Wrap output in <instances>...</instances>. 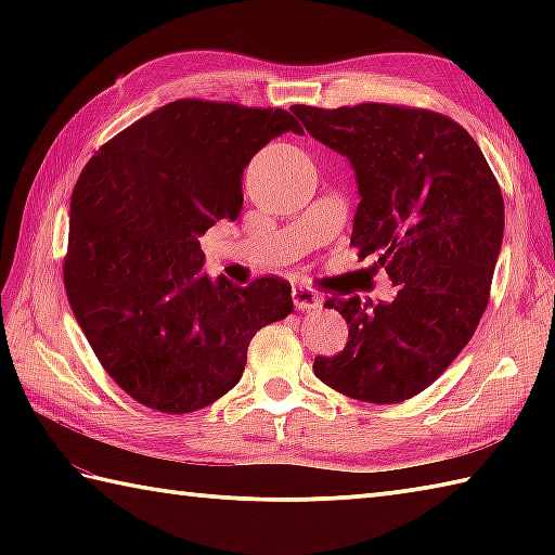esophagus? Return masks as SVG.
Masks as SVG:
<instances>
[{
    "instance_id": "34e87169",
    "label": "esophagus",
    "mask_w": 555,
    "mask_h": 555,
    "mask_svg": "<svg viewBox=\"0 0 555 555\" xmlns=\"http://www.w3.org/2000/svg\"><path fill=\"white\" fill-rule=\"evenodd\" d=\"M293 302H296V308L308 312V310H317L322 305L320 293L308 288V286H296L293 288Z\"/></svg>"
}]
</instances>
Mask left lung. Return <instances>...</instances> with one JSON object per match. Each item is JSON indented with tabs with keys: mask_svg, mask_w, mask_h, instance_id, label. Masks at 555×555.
<instances>
[{
	"mask_svg": "<svg viewBox=\"0 0 555 555\" xmlns=\"http://www.w3.org/2000/svg\"><path fill=\"white\" fill-rule=\"evenodd\" d=\"M312 138L356 169L350 245L376 255L393 302L328 298L348 344L314 374L367 403H400L446 372L485 314L503 241V195L479 145L446 114L403 104L291 107Z\"/></svg>",
	"mask_w": 555,
	"mask_h": 555,
	"instance_id": "1",
	"label": "left lung"
}]
</instances>
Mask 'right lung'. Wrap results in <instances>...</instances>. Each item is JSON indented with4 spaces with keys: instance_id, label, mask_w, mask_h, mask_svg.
<instances>
[{
    "instance_id": "obj_1",
    "label": "right lung",
    "mask_w": 555,
    "mask_h": 555,
    "mask_svg": "<svg viewBox=\"0 0 555 555\" xmlns=\"http://www.w3.org/2000/svg\"><path fill=\"white\" fill-rule=\"evenodd\" d=\"M300 124L286 109L176 100L107 140L70 195L64 288L100 364L140 405L185 415L241 382L291 284L203 274L199 235L243 205V169Z\"/></svg>"
}]
</instances>
